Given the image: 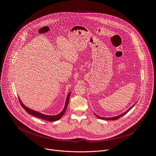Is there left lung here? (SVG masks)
Instances as JSON below:
<instances>
[{"mask_svg":"<svg viewBox=\"0 0 156 156\" xmlns=\"http://www.w3.org/2000/svg\"><path fill=\"white\" fill-rule=\"evenodd\" d=\"M135 104H136V103H135ZM135 104H133L129 108H128V109L126 111V112H123V114H120V115H119L115 116V117H100V116L96 115V114H95V115L97 117V118H98V119H101V120H117V119H120V117H122V116H123L124 115H125L126 113H128V112H129V111L133 107L135 106Z\"/></svg>","mask_w":156,"mask_h":156,"instance_id":"left-lung-1","label":"left lung"}]
</instances>
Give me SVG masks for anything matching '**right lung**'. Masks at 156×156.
<instances>
[{
  "mask_svg": "<svg viewBox=\"0 0 156 156\" xmlns=\"http://www.w3.org/2000/svg\"><path fill=\"white\" fill-rule=\"evenodd\" d=\"M70 94H71V92H70L68 94L67 97H66L65 106H64V108H63L62 112L60 113H59L58 114L55 115H46V114H43L42 113H40V112H37V111H35L34 110H32V109L27 107L26 105H25L23 104V103L21 102V99L19 97H18V99H19V101H20V103L21 107L26 110V112H28V114H29L31 115H33L34 117H36L39 119H41L45 120H47V121H49V122H54V121H57V120L60 119L62 118V117L64 113L65 112L66 108H67L68 104H69Z\"/></svg>",
  "mask_w": 156,
  "mask_h": 156,
  "instance_id": "obj_1",
  "label": "right lung"
}]
</instances>
